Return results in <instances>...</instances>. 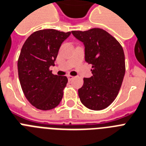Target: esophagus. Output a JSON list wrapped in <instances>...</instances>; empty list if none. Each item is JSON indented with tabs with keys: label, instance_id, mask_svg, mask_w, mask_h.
Segmentation results:
<instances>
[{
	"label": "esophagus",
	"instance_id": "34e87169",
	"mask_svg": "<svg viewBox=\"0 0 146 146\" xmlns=\"http://www.w3.org/2000/svg\"><path fill=\"white\" fill-rule=\"evenodd\" d=\"M67 78H68V79H69L70 81V80H72V79H73L74 77L72 76H67Z\"/></svg>",
	"mask_w": 146,
	"mask_h": 146
}]
</instances>
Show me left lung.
I'll use <instances>...</instances> for the list:
<instances>
[{
    "instance_id": "left-lung-1",
    "label": "left lung",
    "mask_w": 146,
    "mask_h": 146,
    "mask_svg": "<svg viewBox=\"0 0 146 146\" xmlns=\"http://www.w3.org/2000/svg\"><path fill=\"white\" fill-rule=\"evenodd\" d=\"M85 46V60L92 64L90 78L78 90L84 106L92 110L108 107L116 98L125 73L124 53L120 43L106 31L92 28L72 31Z\"/></svg>"
}]
</instances>
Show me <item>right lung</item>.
Masks as SVG:
<instances>
[{"label":"right lung","mask_w":146,"mask_h":146,"mask_svg":"<svg viewBox=\"0 0 146 146\" xmlns=\"http://www.w3.org/2000/svg\"><path fill=\"white\" fill-rule=\"evenodd\" d=\"M70 34L54 29L37 31L22 46L18 61L20 84L26 98L38 110H52L62 100L67 78L54 75L49 67L54 66L59 48Z\"/></svg>","instance_id":"obj_1"}]
</instances>
